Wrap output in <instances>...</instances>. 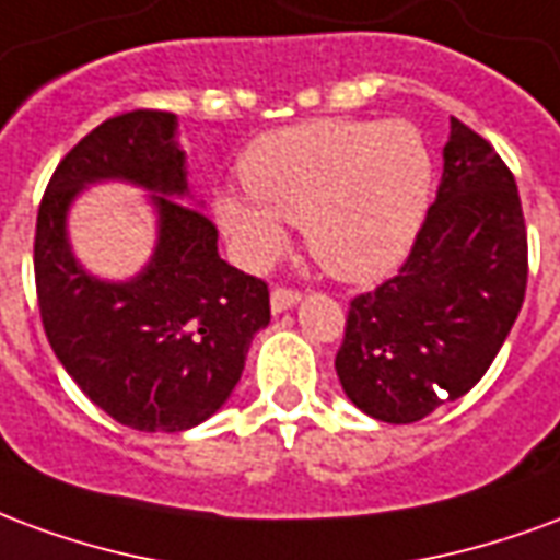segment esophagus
<instances>
[{
  "mask_svg": "<svg viewBox=\"0 0 560 560\" xmlns=\"http://www.w3.org/2000/svg\"><path fill=\"white\" fill-rule=\"evenodd\" d=\"M298 301H301V295H298L295 289H275L271 292V310L275 313H285L289 307H295Z\"/></svg>",
  "mask_w": 560,
  "mask_h": 560,
  "instance_id": "esophagus-1",
  "label": "esophagus"
}]
</instances>
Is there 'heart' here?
Returning <instances> with one entry per match:
<instances>
[{
  "label": "heart",
  "mask_w": 560,
  "mask_h": 560,
  "mask_svg": "<svg viewBox=\"0 0 560 560\" xmlns=\"http://www.w3.org/2000/svg\"><path fill=\"white\" fill-rule=\"evenodd\" d=\"M247 194L214 196V218L241 262L271 265L283 223H301L310 256L337 280L394 271L432 199V154L409 118H310L262 133L238 163Z\"/></svg>",
  "instance_id": "heart-1"
}]
</instances>
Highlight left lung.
<instances>
[{
	"label": "left lung",
	"mask_w": 560,
	"mask_h": 560,
	"mask_svg": "<svg viewBox=\"0 0 560 560\" xmlns=\"http://www.w3.org/2000/svg\"><path fill=\"white\" fill-rule=\"evenodd\" d=\"M444 173L397 277L349 307L337 375L358 409L415 423L483 378L520 316L528 235L513 173L451 118Z\"/></svg>",
	"instance_id": "1"
}]
</instances>
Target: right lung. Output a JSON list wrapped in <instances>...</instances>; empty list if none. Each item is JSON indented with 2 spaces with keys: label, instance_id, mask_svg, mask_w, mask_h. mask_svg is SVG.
Returning a JSON list of instances; mask_svg holds the SVG:
<instances>
[{
  "label": "right lung",
  "instance_id": "obj_1",
  "mask_svg": "<svg viewBox=\"0 0 560 560\" xmlns=\"http://www.w3.org/2000/svg\"><path fill=\"white\" fill-rule=\"evenodd\" d=\"M125 180L150 194L159 238L128 281L82 268L67 214L85 186ZM178 116L133 109L97 125L56 166L38 208L35 285L52 352L85 397L140 432L199 427L238 385L256 330L271 322L268 285L218 253V230L185 206Z\"/></svg>",
  "mask_w": 560,
  "mask_h": 560
}]
</instances>
